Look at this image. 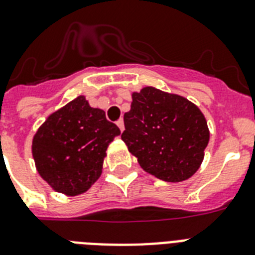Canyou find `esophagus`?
<instances>
[{"label": "esophagus", "mask_w": 255, "mask_h": 255, "mask_svg": "<svg viewBox=\"0 0 255 255\" xmlns=\"http://www.w3.org/2000/svg\"><path fill=\"white\" fill-rule=\"evenodd\" d=\"M117 126H118V127H119V129H121L122 132L124 131V122H123V119H119V121L117 122Z\"/></svg>", "instance_id": "34e87169"}]
</instances>
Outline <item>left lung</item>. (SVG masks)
Masks as SVG:
<instances>
[{
    "label": "left lung",
    "instance_id": "8db88e82",
    "mask_svg": "<svg viewBox=\"0 0 255 255\" xmlns=\"http://www.w3.org/2000/svg\"><path fill=\"white\" fill-rule=\"evenodd\" d=\"M124 127L122 140L141 168L170 183L196 174L210 140L206 118L198 106L154 87L132 93Z\"/></svg>",
    "mask_w": 255,
    "mask_h": 255
}]
</instances>
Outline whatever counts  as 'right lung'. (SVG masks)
Here are the masks:
<instances>
[{"instance_id":"1","label":"right lung","mask_w":255,"mask_h":255,"mask_svg":"<svg viewBox=\"0 0 255 255\" xmlns=\"http://www.w3.org/2000/svg\"><path fill=\"white\" fill-rule=\"evenodd\" d=\"M121 129L79 96L51 113L32 138L38 175L55 192L84 193L102 174L106 150Z\"/></svg>"}]
</instances>
